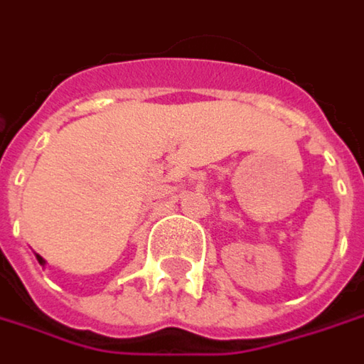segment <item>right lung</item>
Listing matches in <instances>:
<instances>
[{
	"instance_id": "obj_1",
	"label": "right lung",
	"mask_w": 364,
	"mask_h": 364,
	"mask_svg": "<svg viewBox=\"0 0 364 364\" xmlns=\"http://www.w3.org/2000/svg\"><path fill=\"white\" fill-rule=\"evenodd\" d=\"M36 259H38L40 264H44V259H42V257H38V255H36Z\"/></svg>"
}]
</instances>
